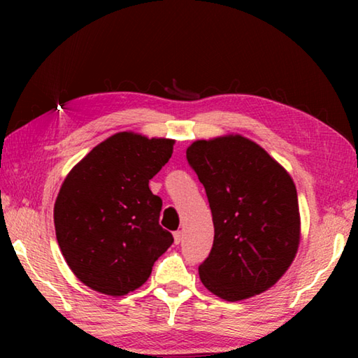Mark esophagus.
I'll use <instances>...</instances> for the list:
<instances>
[{
    "mask_svg": "<svg viewBox=\"0 0 358 358\" xmlns=\"http://www.w3.org/2000/svg\"><path fill=\"white\" fill-rule=\"evenodd\" d=\"M173 240H175V243L180 245L181 241H183V232H181V230H177V232L173 234Z\"/></svg>",
    "mask_w": 358,
    "mask_h": 358,
    "instance_id": "34e87169",
    "label": "esophagus"
}]
</instances>
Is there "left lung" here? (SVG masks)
Wrapping results in <instances>:
<instances>
[{
    "label": "left lung",
    "instance_id": "8db88e82",
    "mask_svg": "<svg viewBox=\"0 0 358 358\" xmlns=\"http://www.w3.org/2000/svg\"><path fill=\"white\" fill-rule=\"evenodd\" d=\"M207 192L215 240L199 276L227 301L270 289L292 264L300 243L296 189L286 169L256 142L230 134L186 150Z\"/></svg>",
    "mask_w": 358,
    "mask_h": 358
}]
</instances>
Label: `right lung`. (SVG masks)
<instances>
[{
  "instance_id": "1",
  "label": "right lung",
  "mask_w": 358,
  "mask_h": 358,
  "mask_svg": "<svg viewBox=\"0 0 358 358\" xmlns=\"http://www.w3.org/2000/svg\"><path fill=\"white\" fill-rule=\"evenodd\" d=\"M173 143L118 132L64 178L53 208L57 240L85 286L112 296L132 292L173 243L159 226L161 197L148 186L171 159Z\"/></svg>"
}]
</instances>
